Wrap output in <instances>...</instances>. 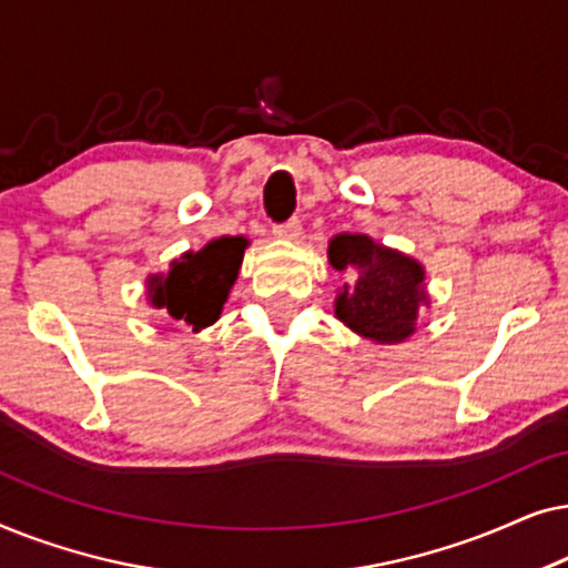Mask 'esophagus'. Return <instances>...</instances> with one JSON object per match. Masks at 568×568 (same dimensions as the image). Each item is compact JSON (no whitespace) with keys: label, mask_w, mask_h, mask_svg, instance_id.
I'll use <instances>...</instances> for the list:
<instances>
[{"label":"esophagus","mask_w":568,"mask_h":568,"mask_svg":"<svg viewBox=\"0 0 568 568\" xmlns=\"http://www.w3.org/2000/svg\"><path fill=\"white\" fill-rule=\"evenodd\" d=\"M300 235H302V227L297 220H290V222L276 224L274 227V237H278V240H297Z\"/></svg>","instance_id":"1"}]
</instances>
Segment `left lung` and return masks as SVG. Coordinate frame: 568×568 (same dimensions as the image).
<instances>
[{
  "label": "left lung",
  "mask_w": 568,
  "mask_h": 568,
  "mask_svg": "<svg viewBox=\"0 0 568 568\" xmlns=\"http://www.w3.org/2000/svg\"><path fill=\"white\" fill-rule=\"evenodd\" d=\"M328 263L352 278L333 300V313L348 331L379 346L414 336L418 310L432 305L422 263L362 232L331 237Z\"/></svg>",
  "instance_id": "left-lung-1"
}]
</instances>
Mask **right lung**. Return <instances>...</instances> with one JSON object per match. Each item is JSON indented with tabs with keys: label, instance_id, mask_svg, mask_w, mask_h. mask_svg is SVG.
I'll use <instances>...</instances> for the list:
<instances>
[{
	"label": "right lung",
	"instance_id": "add662e5",
	"mask_svg": "<svg viewBox=\"0 0 568 568\" xmlns=\"http://www.w3.org/2000/svg\"><path fill=\"white\" fill-rule=\"evenodd\" d=\"M243 235L214 237L201 251H185L170 261L168 271L146 276V302L193 333L220 321L230 290L237 282L245 247Z\"/></svg>",
	"mask_w": 568,
	"mask_h": 568
}]
</instances>
